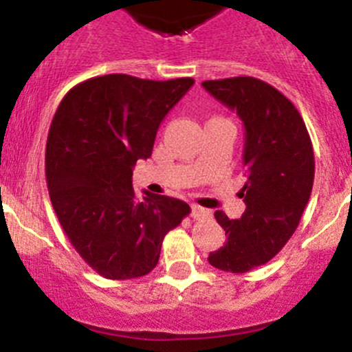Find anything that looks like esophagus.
Masks as SVG:
<instances>
[{
	"label": "esophagus",
	"mask_w": 352,
	"mask_h": 352,
	"mask_svg": "<svg viewBox=\"0 0 352 352\" xmlns=\"http://www.w3.org/2000/svg\"><path fill=\"white\" fill-rule=\"evenodd\" d=\"M190 216H192L194 219H204L209 216V211L208 209L201 208V206H192V209H190Z\"/></svg>",
	"instance_id": "obj_1"
}]
</instances>
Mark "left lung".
<instances>
[{"instance_id":"obj_1","label":"left lung","mask_w":352,"mask_h":352,"mask_svg":"<svg viewBox=\"0 0 352 352\" xmlns=\"http://www.w3.org/2000/svg\"><path fill=\"white\" fill-rule=\"evenodd\" d=\"M202 87L236 110L245 126L240 197L247 208L240 219L214 212L228 239L208 257L219 271L243 274L267 264L300 225L314 187V146L296 107L265 81L236 76Z\"/></svg>"}]
</instances>
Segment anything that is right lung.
I'll return each mask as SVG.
<instances>
[{
	"instance_id": "add662e5",
	"label": "right lung",
	"mask_w": 352,
	"mask_h": 352,
	"mask_svg": "<svg viewBox=\"0 0 352 352\" xmlns=\"http://www.w3.org/2000/svg\"><path fill=\"white\" fill-rule=\"evenodd\" d=\"M192 85L105 74L71 88L56 110L45 146L49 196L71 245L104 278L153 271L165 235L190 212L180 199L138 197L133 168L150 158L160 124Z\"/></svg>"
}]
</instances>
